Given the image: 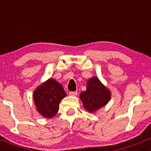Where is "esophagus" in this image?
Listing matches in <instances>:
<instances>
[{"label":"esophagus","mask_w":151,"mask_h":151,"mask_svg":"<svg viewBox=\"0 0 151 151\" xmlns=\"http://www.w3.org/2000/svg\"><path fill=\"white\" fill-rule=\"evenodd\" d=\"M77 94H78V93L76 92V91H70V92H69V95H70V96H77Z\"/></svg>","instance_id":"34e87169"}]
</instances>
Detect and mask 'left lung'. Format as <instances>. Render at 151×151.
Returning a JSON list of instances; mask_svg holds the SVG:
<instances>
[{
	"mask_svg": "<svg viewBox=\"0 0 151 151\" xmlns=\"http://www.w3.org/2000/svg\"><path fill=\"white\" fill-rule=\"evenodd\" d=\"M80 98L84 108L93 113L103 107L109 101L111 93L97 77H93L87 82L86 91L81 93Z\"/></svg>",
	"mask_w": 151,
	"mask_h": 151,
	"instance_id": "left-lung-1",
	"label": "left lung"
}]
</instances>
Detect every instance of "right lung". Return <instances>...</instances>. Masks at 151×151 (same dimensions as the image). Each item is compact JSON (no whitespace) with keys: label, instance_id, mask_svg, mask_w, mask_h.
Here are the masks:
<instances>
[{"label":"right lung","instance_id":"add662e5","mask_svg":"<svg viewBox=\"0 0 151 151\" xmlns=\"http://www.w3.org/2000/svg\"><path fill=\"white\" fill-rule=\"evenodd\" d=\"M66 96L62 85L50 78L38 86L33 93L37 111L47 118L53 117L59 109V103Z\"/></svg>","mask_w":151,"mask_h":151}]
</instances>
